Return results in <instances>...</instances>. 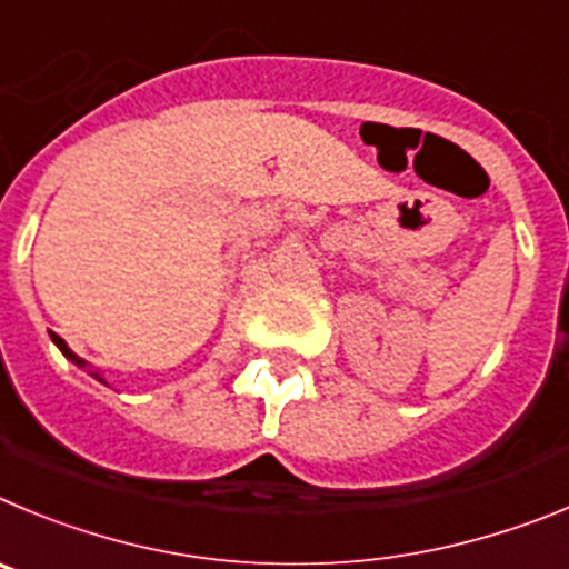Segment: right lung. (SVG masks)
Wrapping results in <instances>:
<instances>
[{
    "instance_id": "1",
    "label": "right lung",
    "mask_w": 569,
    "mask_h": 569,
    "mask_svg": "<svg viewBox=\"0 0 569 569\" xmlns=\"http://www.w3.org/2000/svg\"><path fill=\"white\" fill-rule=\"evenodd\" d=\"M50 337H53V342H56V346H59V351H61V355H64V357H68L70 362H76V366H79V368L87 366V362L81 360V357L76 355V351H70V346H68V342H64V340H61L59 335H50ZM90 373H93V377H96V380H99V382H104V377H101L99 371H90ZM104 386H107V382H104Z\"/></svg>"
}]
</instances>
